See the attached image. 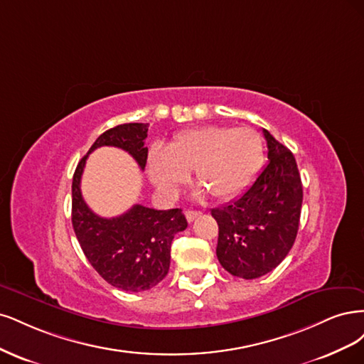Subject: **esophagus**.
<instances>
[{
	"mask_svg": "<svg viewBox=\"0 0 364 364\" xmlns=\"http://www.w3.org/2000/svg\"><path fill=\"white\" fill-rule=\"evenodd\" d=\"M198 216H201V212H198V210H186V219L189 222H192Z\"/></svg>",
	"mask_w": 364,
	"mask_h": 364,
	"instance_id": "obj_1",
	"label": "esophagus"
}]
</instances>
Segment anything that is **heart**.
Returning a JSON list of instances; mask_svg holds the SVG:
<instances>
[{
  "label": "heart",
  "instance_id": "b5f03b06",
  "mask_svg": "<svg viewBox=\"0 0 364 364\" xmlns=\"http://www.w3.org/2000/svg\"><path fill=\"white\" fill-rule=\"evenodd\" d=\"M264 144L250 127L204 125L178 133L168 148H154L148 157L151 181L173 192L195 172V180L216 199H230L248 187L263 168Z\"/></svg>",
  "mask_w": 364,
  "mask_h": 364
}]
</instances>
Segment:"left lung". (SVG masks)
<instances>
[{"mask_svg":"<svg viewBox=\"0 0 364 364\" xmlns=\"http://www.w3.org/2000/svg\"><path fill=\"white\" fill-rule=\"evenodd\" d=\"M263 134L267 165L239 198L212 210L219 225L218 260L227 272L245 279L263 277L286 259L302 205L295 157L267 130Z\"/></svg>","mask_w":364,"mask_h":364,"instance_id":"8db88e82","label":"left lung"}]
</instances>
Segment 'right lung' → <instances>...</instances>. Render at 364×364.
<instances>
[{"label": "right lung", "mask_w": 364, "mask_h": 364, "mask_svg": "<svg viewBox=\"0 0 364 364\" xmlns=\"http://www.w3.org/2000/svg\"><path fill=\"white\" fill-rule=\"evenodd\" d=\"M148 124H122L104 132L80 160L73 178V227L78 243L93 269L116 289L144 291L168 275L171 245L186 230L181 208L154 210L140 204L116 218H101L85 203L80 183L92 151L116 146L127 151L145 169Z\"/></svg>", "instance_id": "obj_1"}]
</instances>
